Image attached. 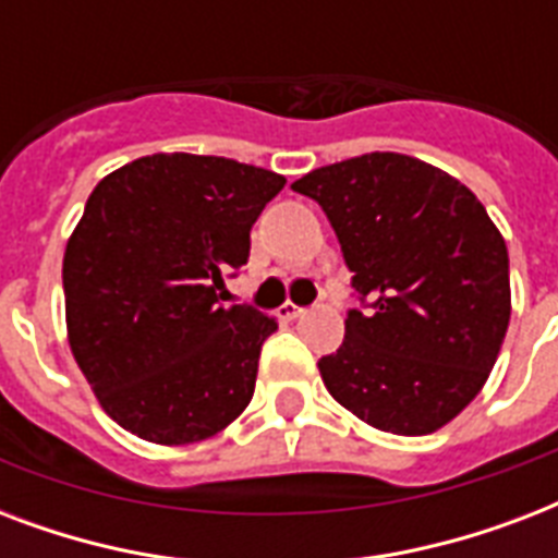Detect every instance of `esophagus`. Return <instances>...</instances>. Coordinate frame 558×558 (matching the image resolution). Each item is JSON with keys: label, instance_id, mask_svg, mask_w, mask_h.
<instances>
[{"label": "esophagus", "instance_id": "esophagus-1", "mask_svg": "<svg viewBox=\"0 0 558 558\" xmlns=\"http://www.w3.org/2000/svg\"><path fill=\"white\" fill-rule=\"evenodd\" d=\"M278 322H295V318H301V315H304V306H298V304H283V306H278Z\"/></svg>", "mask_w": 558, "mask_h": 558}]
</instances>
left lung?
I'll return each instance as SVG.
<instances>
[{"instance_id": "left-lung-1", "label": "left lung", "mask_w": 558, "mask_h": 558, "mask_svg": "<svg viewBox=\"0 0 558 558\" xmlns=\"http://www.w3.org/2000/svg\"><path fill=\"white\" fill-rule=\"evenodd\" d=\"M292 191L324 208L365 310L318 371L379 432L420 437L484 388L510 324V257L477 196L402 153L327 165Z\"/></svg>"}]
</instances>
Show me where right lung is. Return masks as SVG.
I'll return each instance as SVG.
<instances>
[{
    "instance_id": "add662e5",
    "label": "right lung",
    "mask_w": 558,
    "mask_h": 558,
    "mask_svg": "<svg viewBox=\"0 0 558 558\" xmlns=\"http://www.w3.org/2000/svg\"><path fill=\"white\" fill-rule=\"evenodd\" d=\"M283 185L222 156L156 153L92 191L65 245V327L74 362L121 428L185 446L252 402L278 322L219 304L217 289L248 260L252 226Z\"/></svg>"
}]
</instances>
